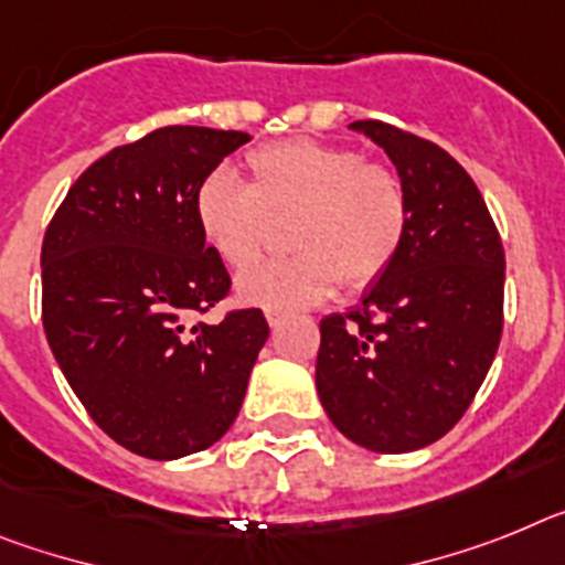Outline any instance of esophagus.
I'll use <instances>...</instances> for the list:
<instances>
[{
  "label": "esophagus",
  "mask_w": 565,
  "mask_h": 565,
  "mask_svg": "<svg viewBox=\"0 0 565 565\" xmlns=\"http://www.w3.org/2000/svg\"><path fill=\"white\" fill-rule=\"evenodd\" d=\"M267 321H269V327H273V330H278V327H281V323H284V312L267 310Z\"/></svg>",
  "instance_id": "esophagus-1"
}]
</instances>
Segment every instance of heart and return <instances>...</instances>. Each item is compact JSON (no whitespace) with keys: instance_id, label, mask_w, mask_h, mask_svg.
<instances>
[{"instance_id":"obj_1","label":"heart","mask_w":565,"mask_h":565,"mask_svg":"<svg viewBox=\"0 0 565 565\" xmlns=\"http://www.w3.org/2000/svg\"><path fill=\"white\" fill-rule=\"evenodd\" d=\"M249 184L227 167L199 181L193 213L201 238L230 269L262 258L273 224L292 218L289 255L247 269L235 296L276 312L310 310L347 281L364 289L395 264L409 233L404 181L352 147L289 139L255 147Z\"/></svg>"}]
</instances>
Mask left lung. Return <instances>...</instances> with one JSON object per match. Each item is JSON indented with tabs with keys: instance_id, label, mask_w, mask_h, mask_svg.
Instances as JSON below:
<instances>
[{
	"instance_id": "1",
	"label": "left lung",
	"mask_w": 565,
	"mask_h": 565,
	"mask_svg": "<svg viewBox=\"0 0 565 565\" xmlns=\"http://www.w3.org/2000/svg\"><path fill=\"white\" fill-rule=\"evenodd\" d=\"M350 127L398 167L409 233L361 303L321 321L316 386L352 444L412 452L463 418L492 366L507 258L487 201L452 156L386 121Z\"/></svg>"
}]
</instances>
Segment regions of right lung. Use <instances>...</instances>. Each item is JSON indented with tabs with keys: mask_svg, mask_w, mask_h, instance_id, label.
Wrapping results in <instances>:
<instances>
[{
	"mask_svg": "<svg viewBox=\"0 0 565 565\" xmlns=\"http://www.w3.org/2000/svg\"><path fill=\"white\" fill-rule=\"evenodd\" d=\"M242 130L173 125L93 161L42 242V323L96 424L130 452L175 460L233 426L269 335L262 310L204 323L230 273L201 238L199 181Z\"/></svg>",
	"mask_w": 565,
	"mask_h": 565,
	"instance_id": "obj_1",
	"label": "right lung"
}]
</instances>
